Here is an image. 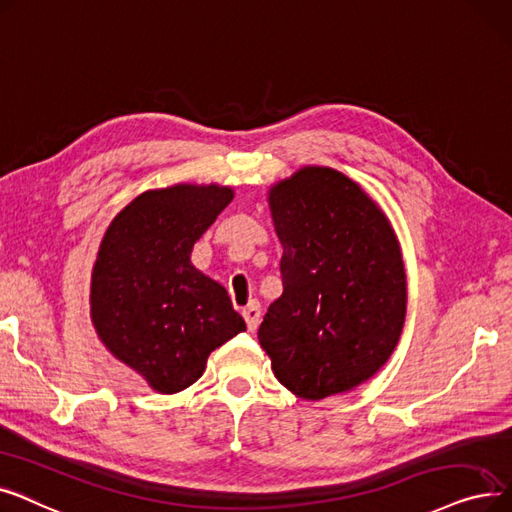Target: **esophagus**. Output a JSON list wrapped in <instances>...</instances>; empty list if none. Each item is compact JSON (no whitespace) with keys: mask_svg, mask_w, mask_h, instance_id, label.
Returning <instances> with one entry per match:
<instances>
[{"mask_svg":"<svg viewBox=\"0 0 512 512\" xmlns=\"http://www.w3.org/2000/svg\"><path fill=\"white\" fill-rule=\"evenodd\" d=\"M243 319H246V325L250 331H256L258 327V321H260V304L254 300L250 302L246 308H243Z\"/></svg>","mask_w":512,"mask_h":512,"instance_id":"esophagus-1","label":"esophagus"}]
</instances>
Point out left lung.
I'll use <instances>...</instances> for the list:
<instances>
[{"mask_svg":"<svg viewBox=\"0 0 512 512\" xmlns=\"http://www.w3.org/2000/svg\"><path fill=\"white\" fill-rule=\"evenodd\" d=\"M283 294L258 339L275 377L304 400L344 394L392 356L406 316L398 237L346 175L304 166L269 191Z\"/></svg>","mask_w":512,"mask_h":512,"instance_id":"1","label":"left lung"}]
</instances>
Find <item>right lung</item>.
<instances>
[{
  "label": "right lung",
  "mask_w": 512,
  "mask_h": 512,
  "mask_svg": "<svg viewBox=\"0 0 512 512\" xmlns=\"http://www.w3.org/2000/svg\"><path fill=\"white\" fill-rule=\"evenodd\" d=\"M233 189L173 185L137 196L110 223L91 275V321L104 346L158 394L196 383L212 350L241 331L227 289L191 250Z\"/></svg>",
  "instance_id": "add662e5"
}]
</instances>
